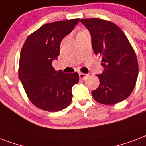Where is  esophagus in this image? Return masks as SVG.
I'll return each mask as SVG.
<instances>
[{"label":"esophagus","instance_id":"1","mask_svg":"<svg viewBox=\"0 0 146 146\" xmlns=\"http://www.w3.org/2000/svg\"><path fill=\"white\" fill-rule=\"evenodd\" d=\"M79 76H80V78L81 80H85L86 78L88 76V74H85V73H79Z\"/></svg>","mask_w":146,"mask_h":146}]
</instances>
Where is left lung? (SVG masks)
<instances>
[{
  "label": "left lung",
  "mask_w": 146,
  "mask_h": 146,
  "mask_svg": "<svg viewBox=\"0 0 146 146\" xmlns=\"http://www.w3.org/2000/svg\"><path fill=\"white\" fill-rule=\"evenodd\" d=\"M90 31L96 55L102 58L104 70L97 75L99 87L92 91L94 100L113 105L127 99L139 74L136 55L125 33L113 22L100 18L80 20Z\"/></svg>",
  "instance_id": "obj_1"
}]
</instances>
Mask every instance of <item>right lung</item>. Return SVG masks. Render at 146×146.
<instances>
[{
  "instance_id": "add662e5",
  "label": "right lung",
  "mask_w": 146,
  "mask_h": 146,
  "mask_svg": "<svg viewBox=\"0 0 146 146\" xmlns=\"http://www.w3.org/2000/svg\"><path fill=\"white\" fill-rule=\"evenodd\" d=\"M80 19L46 24L27 38L21 49L19 79L29 100L40 110L58 112L72 101V87L79 82L77 73L56 71L52 62L60 55V43Z\"/></svg>"
}]
</instances>
